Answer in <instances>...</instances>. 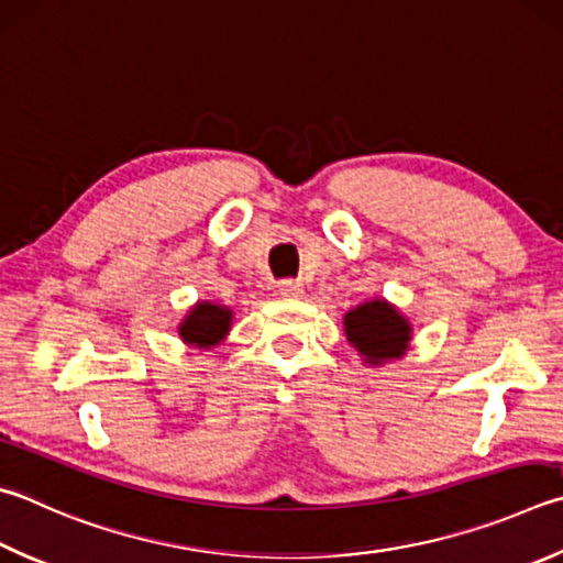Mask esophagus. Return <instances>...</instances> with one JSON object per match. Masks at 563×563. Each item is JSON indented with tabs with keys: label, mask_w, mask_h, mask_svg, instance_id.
<instances>
[{
	"label": "esophagus",
	"mask_w": 563,
	"mask_h": 563,
	"mask_svg": "<svg viewBox=\"0 0 563 563\" xmlns=\"http://www.w3.org/2000/svg\"><path fill=\"white\" fill-rule=\"evenodd\" d=\"M278 295H280V298H288V300L300 298V295H302V285H300L298 280H283V283L278 285Z\"/></svg>",
	"instance_id": "esophagus-1"
}]
</instances>
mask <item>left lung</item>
<instances>
[{"mask_svg": "<svg viewBox=\"0 0 563 563\" xmlns=\"http://www.w3.org/2000/svg\"><path fill=\"white\" fill-rule=\"evenodd\" d=\"M346 340L372 366L401 360L411 342L413 327L384 298L366 300L344 314Z\"/></svg>", "mask_w": 563, "mask_h": 563, "instance_id": "1", "label": "left lung"}]
</instances>
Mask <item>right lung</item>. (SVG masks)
Returning <instances> with one entry per match:
<instances>
[{
    "instance_id": "right-lung-1",
    "label": "right lung",
    "mask_w": 563,
    "mask_h": 563,
    "mask_svg": "<svg viewBox=\"0 0 563 563\" xmlns=\"http://www.w3.org/2000/svg\"><path fill=\"white\" fill-rule=\"evenodd\" d=\"M233 312L217 302H197L179 322V336L184 344L209 350L223 342V336L231 330Z\"/></svg>"
}]
</instances>
